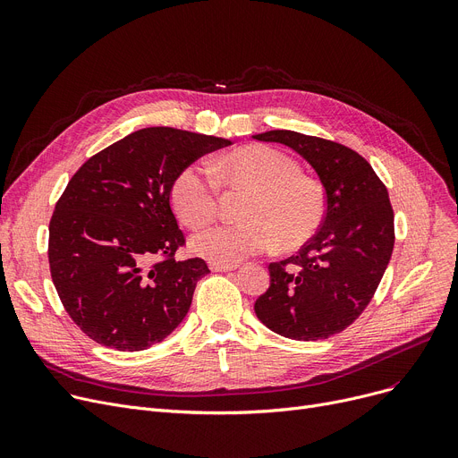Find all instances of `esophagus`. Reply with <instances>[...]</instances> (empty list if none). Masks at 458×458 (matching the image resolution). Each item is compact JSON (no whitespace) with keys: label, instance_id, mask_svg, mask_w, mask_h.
<instances>
[{"label":"esophagus","instance_id":"34e87169","mask_svg":"<svg viewBox=\"0 0 458 458\" xmlns=\"http://www.w3.org/2000/svg\"><path fill=\"white\" fill-rule=\"evenodd\" d=\"M209 269L213 273H228V271L237 269V266H235V263H216V261H213L211 266H209Z\"/></svg>","mask_w":458,"mask_h":458}]
</instances>
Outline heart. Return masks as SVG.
<instances>
[{
    "label": "heart",
    "instance_id": "obj_1",
    "mask_svg": "<svg viewBox=\"0 0 458 458\" xmlns=\"http://www.w3.org/2000/svg\"><path fill=\"white\" fill-rule=\"evenodd\" d=\"M221 185L252 195L242 209L243 223L192 235L191 249L216 263H233L275 245L297 250L314 239L327 219L323 183L302 174L295 157L266 144L233 150L211 161L209 168L185 166L171 189L178 219L189 228L211 223L219 213Z\"/></svg>",
    "mask_w": 458,
    "mask_h": 458
}]
</instances>
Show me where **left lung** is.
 Listing matches in <instances>:
<instances>
[{"label": "left lung", "instance_id": "8db88e82", "mask_svg": "<svg viewBox=\"0 0 458 458\" xmlns=\"http://www.w3.org/2000/svg\"><path fill=\"white\" fill-rule=\"evenodd\" d=\"M301 154L327 191V219L297 256L269 263V290L254 302L258 319L299 342L327 340L371 302L394 242L388 189L358 152L292 130L254 135Z\"/></svg>", "mask_w": 458, "mask_h": 458}]
</instances>
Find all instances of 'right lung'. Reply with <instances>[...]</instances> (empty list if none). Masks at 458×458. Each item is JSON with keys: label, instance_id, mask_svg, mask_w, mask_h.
I'll list each match as a JSON object with an SVG mask.
<instances>
[{"label": "right lung", "instance_id": "1", "mask_svg": "<svg viewBox=\"0 0 458 458\" xmlns=\"http://www.w3.org/2000/svg\"><path fill=\"white\" fill-rule=\"evenodd\" d=\"M226 139L144 128L87 159L50 221L47 259L59 299L90 340L142 351L187 316L200 258L178 261L185 235L171 208L176 176Z\"/></svg>", "mask_w": 458, "mask_h": 458}]
</instances>
